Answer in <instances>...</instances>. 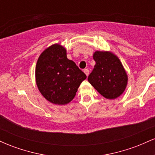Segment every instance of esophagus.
Listing matches in <instances>:
<instances>
[{
	"label": "esophagus",
	"instance_id": "esophagus-1",
	"mask_svg": "<svg viewBox=\"0 0 155 155\" xmlns=\"http://www.w3.org/2000/svg\"><path fill=\"white\" fill-rule=\"evenodd\" d=\"M84 74H86L87 76L89 75V70H88V69H84Z\"/></svg>",
	"mask_w": 155,
	"mask_h": 155
}]
</instances>
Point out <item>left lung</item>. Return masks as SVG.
<instances>
[{
	"label": "left lung",
	"instance_id": "1",
	"mask_svg": "<svg viewBox=\"0 0 155 155\" xmlns=\"http://www.w3.org/2000/svg\"><path fill=\"white\" fill-rule=\"evenodd\" d=\"M95 65L88 81L101 95L115 99L123 93L127 75L118 57L111 51H96L93 54Z\"/></svg>",
	"mask_w": 155,
	"mask_h": 155
}]
</instances>
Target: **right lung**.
<instances>
[{
	"mask_svg": "<svg viewBox=\"0 0 155 155\" xmlns=\"http://www.w3.org/2000/svg\"><path fill=\"white\" fill-rule=\"evenodd\" d=\"M86 78L76 63L68 59L66 49L58 44L41 54L35 66L38 90L48 101L56 105L70 103Z\"/></svg>",
	"mask_w": 155,
	"mask_h": 155,
	"instance_id": "right-lung-1",
	"label": "right lung"
}]
</instances>
